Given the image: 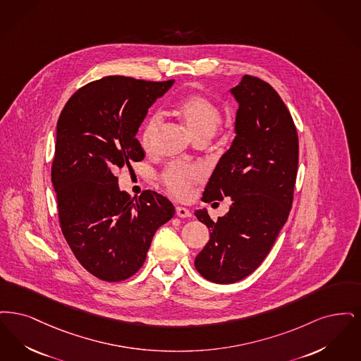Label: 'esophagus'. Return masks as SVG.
I'll use <instances>...</instances> for the list:
<instances>
[{
  "instance_id": "esophagus-1",
  "label": "esophagus",
  "mask_w": 361,
  "mask_h": 361,
  "mask_svg": "<svg viewBox=\"0 0 361 361\" xmlns=\"http://www.w3.org/2000/svg\"><path fill=\"white\" fill-rule=\"evenodd\" d=\"M176 216L180 217V219H188V217H191V212L186 207L176 206Z\"/></svg>"
}]
</instances>
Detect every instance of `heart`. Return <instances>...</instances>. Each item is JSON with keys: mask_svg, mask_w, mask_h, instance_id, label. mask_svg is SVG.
<instances>
[{"mask_svg": "<svg viewBox=\"0 0 361 361\" xmlns=\"http://www.w3.org/2000/svg\"><path fill=\"white\" fill-rule=\"evenodd\" d=\"M178 114L186 123L194 139H210L220 126V108L204 95H190L178 105ZM160 124V114L152 113L141 129L140 141L144 148H149ZM204 170L200 164L183 161L170 163L161 173L164 188L176 198H188L192 186L204 179Z\"/></svg>", "mask_w": 361, "mask_h": 361, "instance_id": "b5f03b06", "label": "heart"}]
</instances>
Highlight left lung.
<instances>
[{"instance_id": "8db88e82", "label": "left lung", "mask_w": 361, "mask_h": 361, "mask_svg": "<svg viewBox=\"0 0 361 361\" xmlns=\"http://www.w3.org/2000/svg\"><path fill=\"white\" fill-rule=\"evenodd\" d=\"M232 93L238 102L235 140L202 197L207 204L231 197L232 204L216 221L204 209L194 213L212 232L194 264L221 284L244 279L266 259L288 219L298 173L297 128L275 89L244 75Z\"/></svg>"}]
</instances>
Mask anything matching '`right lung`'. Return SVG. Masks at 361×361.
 I'll use <instances>...</instances> for the list:
<instances>
[{"label": "right lung", "instance_id": "1", "mask_svg": "<svg viewBox=\"0 0 361 361\" xmlns=\"http://www.w3.org/2000/svg\"><path fill=\"white\" fill-rule=\"evenodd\" d=\"M173 83L104 77L78 89L59 116L51 179L61 229L79 263L101 281L135 275L157 228L175 214L161 194L144 190L130 198L117 178L145 157L136 133Z\"/></svg>", "mask_w": 361, "mask_h": 361}]
</instances>
